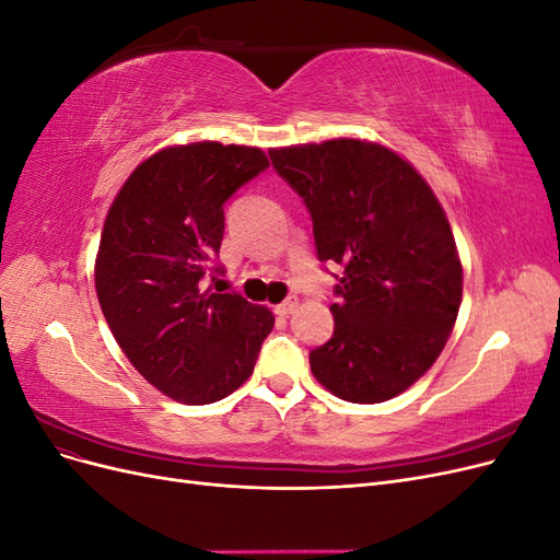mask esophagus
Returning <instances> with one entry per match:
<instances>
[{
    "label": "esophagus",
    "mask_w": 560,
    "mask_h": 560,
    "mask_svg": "<svg viewBox=\"0 0 560 560\" xmlns=\"http://www.w3.org/2000/svg\"><path fill=\"white\" fill-rule=\"evenodd\" d=\"M299 306V301H296V296H290V299H284L282 303H278L276 306V313L278 315H290V313H294V308Z\"/></svg>",
    "instance_id": "34e87169"
}]
</instances>
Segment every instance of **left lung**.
<instances>
[{
  "label": "left lung",
  "mask_w": 560,
  "mask_h": 560,
  "mask_svg": "<svg viewBox=\"0 0 560 560\" xmlns=\"http://www.w3.org/2000/svg\"><path fill=\"white\" fill-rule=\"evenodd\" d=\"M268 154L306 202L317 259L343 268L313 376L354 404L397 397L434 364L460 311L463 266L442 206L413 165L374 142Z\"/></svg>",
  "instance_id": "obj_1"
}]
</instances>
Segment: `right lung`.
I'll use <instances>...</instances> for the list:
<instances>
[{
	"mask_svg": "<svg viewBox=\"0 0 560 560\" xmlns=\"http://www.w3.org/2000/svg\"><path fill=\"white\" fill-rule=\"evenodd\" d=\"M268 167L257 147L194 142L135 167L105 219L95 290L130 364L182 404H212L254 371L273 313L238 292H202L219 273L224 206Z\"/></svg>",
	"mask_w": 560,
	"mask_h": 560,
	"instance_id": "obj_1",
	"label": "right lung"
}]
</instances>
